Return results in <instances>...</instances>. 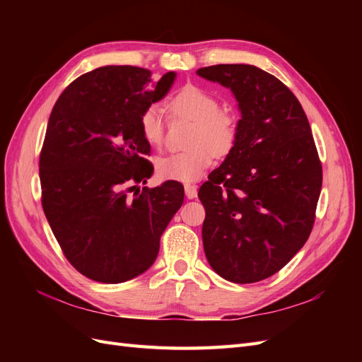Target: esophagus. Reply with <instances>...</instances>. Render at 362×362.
I'll return each instance as SVG.
<instances>
[{
    "label": "esophagus",
    "instance_id": "34e87169",
    "mask_svg": "<svg viewBox=\"0 0 362 362\" xmlns=\"http://www.w3.org/2000/svg\"><path fill=\"white\" fill-rule=\"evenodd\" d=\"M184 192H185V196H187L189 199H194L196 196H198V187H196V185H193V184H185Z\"/></svg>",
    "mask_w": 362,
    "mask_h": 362
}]
</instances>
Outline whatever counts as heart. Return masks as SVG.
<instances>
[{
    "label": "heart",
    "instance_id": "b5f03b06",
    "mask_svg": "<svg viewBox=\"0 0 362 362\" xmlns=\"http://www.w3.org/2000/svg\"><path fill=\"white\" fill-rule=\"evenodd\" d=\"M170 108L175 115L187 116L196 122L189 151L175 152L157 161V173L163 180L181 182L198 181L213 166L214 154L228 156L237 140V119L218 108L217 98L199 86H184L173 95ZM140 133L146 144L160 148L164 141V116L161 107L149 104L139 117Z\"/></svg>",
    "mask_w": 362,
    "mask_h": 362
}]
</instances>
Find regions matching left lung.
Masks as SVG:
<instances>
[{
  "label": "left lung",
  "instance_id": "obj_1",
  "mask_svg": "<svg viewBox=\"0 0 362 362\" xmlns=\"http://www.w3.org/2000/svg\"><path fill=\"white\" fill-rule=\"evenodd\" d=\"M198 75L231 89L242 112L234 148L198 193L205 257L226 281L258 282L308 240L322 163L300 103L276 76L252 64H214Z\"/></svg>",
  "mask_w": 362,
  "mask_h": 362
}]
</instances>
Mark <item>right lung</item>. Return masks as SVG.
<instances>
[{
	"instance_id": "obj_1",
	"label": "right lung",
	"mask_w": 362,
	"mask_h": 362,
	"mask_svg": "<svg viewBox=\"0 0 362 362\" xmlns=\"http://www.w3.org/2000/svg\"><path fill=\"white\" fill-rule=\"evenodd\" d=\"M136 66H103L72 81L54 105L40 151L42 206L64 257L81 275L119 284L146 272L184 201L178 181L144 187L152 164L144 108L170 89Z\"/></svg>"
}]
</instances>
